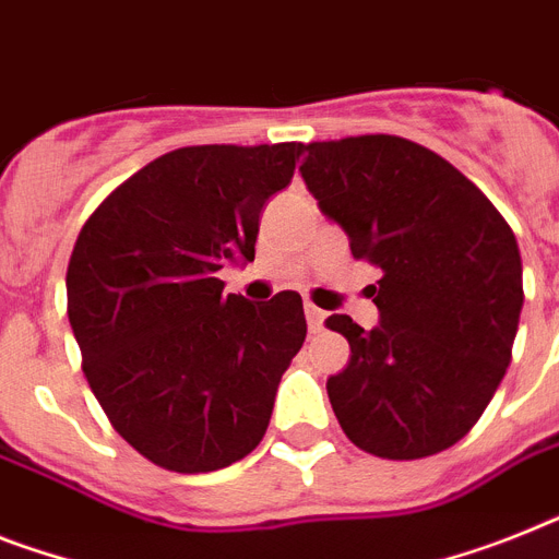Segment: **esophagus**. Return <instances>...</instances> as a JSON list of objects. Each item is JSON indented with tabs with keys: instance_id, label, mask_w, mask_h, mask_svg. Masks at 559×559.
I'll use <instances>...</instances> for the list:
<instances>
[{
	"instance_id": "34e87169",
	"label": "esophagus",
	"mask_w": 559,
	"mask_h": 559,
	"mask_svg": "<svg viewBox=\"0 0 559 559\" xmlns=\"http://www.w3.org/2000/svg\"><path fill=\"white\" fill-rule=\"evenodd\" d=\"M306 320H308V329L311 331H320L322 329V322H325V311H320V308L313 306V302H308L306 299Z\"/></svg>"
}]
</instances>
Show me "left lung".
Wrapping results in <instances>:
<instances>
[{"instance_id":"obj_1","label":"left lung","mask_w":559,"mask_h":559,"mask_svg":"<svg viewBox=\"0 0 559 559\" xmlns=\"http://www.w3.org/2000/svg\"><path fill=\"white\" fill-rule=\"evenodd\" d=\"M302 179L322 214L380 269V325L331 313L352 359L329 377L345 437L382 460L440 454L474 428L511 362L523 308L514 230L440 154L366 133L302 145Z\"/></svg>"}]
</instances>
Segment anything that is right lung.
Wrapping results in <instances>:
<instances>
[{"instance_id":"right-lung-1","label":"right lung","mask_w":559,"mask_h":559,"mask_svg":"<svg viewBox=\"0 0 559 559\" xmlns=\"http://www.w3.org/2000/svg\"><path fill=\"white\" fill-rule=\"evenodd\" d=\"M299 154V142L177 147L114 188L76 237L64 283L82 371L110 426L159 468L216 472L265 437L306 343L302 299L253 306L216 271L253 262L262 205Z\"/></svg>"}]
</instances>
